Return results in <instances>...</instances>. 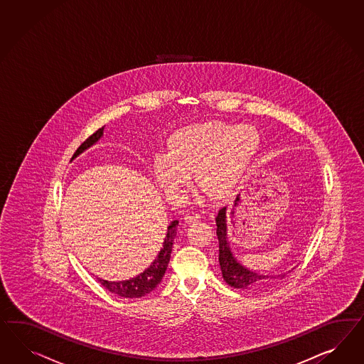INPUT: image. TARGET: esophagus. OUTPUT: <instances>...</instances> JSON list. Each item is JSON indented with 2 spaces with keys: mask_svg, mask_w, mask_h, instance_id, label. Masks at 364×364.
Instances as JSON below:
<instances>
[{
  "mask_svg": "<svg viewBox=\"0 0 364 364\" xmlns=\"http://www.w3.org/2000/svg\"><path fill=\"white\" fill-rule=\"evenodd\" d=\"M200 219V214L196 213V211H187L186 215H185V220L187 223H194Z\"/></svg>",
  "mask_w": 364,
  "mask_h": 364,
  "instance_id": "34e87169",
  "label": "esophagus"
}]
</instances>
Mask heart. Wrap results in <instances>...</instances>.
<instances>
[{
    "mask_svg": "<svg viewBox=\"0 0 364 364\" xmlns=\"http://www.w3.org/2000/svg\"><path fill=\"white\" fill-rule=\"evenodd\" d=\"M258 147V135L250 127L211 122L179 130L168 151L156 156L154 177L168 197H179L198 185L222 198L238 186Z\"/></svg>",
    "mask_w": 364,
    "mask_h": 364,
    "instance_id": "b5f03b06",
    "label": "heart"
}]
</instances>
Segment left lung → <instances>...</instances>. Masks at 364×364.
Returning a JSON list of instances; mask_svg holds the SVG:
<instances>
[{
	"mask_svg": "<svg viewBox=\"0 0 364 364\" xmlns=\"http://www.w3.org/2000/svg\"><path fill=\"white\" fill-rule=\"evenodd\" d=\"M217 235L219 240V264L223 279L234 289L242 290H262L275 283L277 279L284 278L281 275H263L255 271H250L242 266L232 255L228 242V225H226V208H220L215 218Z\"/></svg>",
	"mask_w": 364,
	"mask_h": 364,
	"instance_id": "left-lung-1",
	"label": "left lung"
}]
</instances>
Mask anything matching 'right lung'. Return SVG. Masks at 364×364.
<instances>
[{"mask_svg": "<svg viewBox=\"0 0 364 364\" xmlns=\"http://www.w3.org/2000/svg\"><path fill=\"white\" fill-rule=\"evenodd\" d=\"M102 135H104V127L98 129L95 133L90 135L82 145L75 150L72 159L80 156L90 146H93ZM177 226L178 220H173L168 225L166 237L164 240V247L159 251L154 262L150 264V267H147L144 272H141L135 278L127 279V281L109 282L97 278L98 282L104 286L106 290L110 291L112 294H115L118 296H122V298H141V296H145L147 294H150L151 291L156 290V286L161 283L165 272H166L167 264H168L171 250H173V243H174V239L177 235Z\"/></svg>", "mask_w": 364, "mask_h": 364, "instance_id": "obj_1", "label": "right lung"}]
</instances>
